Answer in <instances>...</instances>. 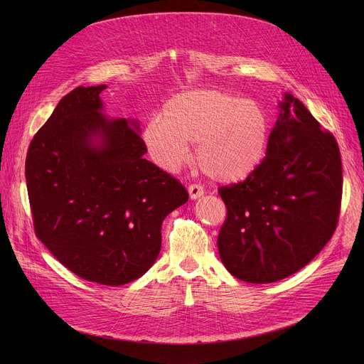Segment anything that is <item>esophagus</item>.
<instances>
[{
  "instance_id": "esophagus-1",
  "label": "esophagus",
  "mask_w": 364,
  "mask_h": 364,
  "mask_svg": "<svg viewBox=\"0 0 364 364\" xmlns=\"http://www.w3.org/2000/svg\"><path fill=\"white\" fill-rule=\"evenodd\" d=\"M188 195L190 199H198L203 195V187L200 184H190L188 186Z\"/></svg>"
}]
</instances>
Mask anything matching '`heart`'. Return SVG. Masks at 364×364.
<instances>
[{"mask_svg":"<svg viewBox=\"0 0 364 364\" xmlns=\"http://www.w3.org/2000/svg\"><path fill=\"white\" fill-rule=\"evenodd\" d=\"M144 143L162 168L177 171L196 143V164L220 183H237L259 168L269 150L270 128L251 100L217 90L183 92L168 100L161 118L144 128Z\"/></svg>","mask_w":364,"mask_h":364,"instance_id":"b5f03b06","label":"heart"}]
</instances>
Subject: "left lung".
<instances>
[{"instance_id": "left-lung-1", "label": "left lung", "mask_w": 364, "mask_h": 364, "mask_svg": "<svg viewBox=\"0 0 364 364\" xmlns=\"http://www.w3.org/2000/svg\"><path fill=\"white\" fill-rule=\"evenodd\" d=\"M218 193L227 208L217 240L225 269L247 283L296 273L336 230L342 164L333 134L286 94L259 168Z\"/></svg>"}]
</instances>
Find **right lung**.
I'll use <instances>...</instances> for the list:
<instances>
[{
  "label": "right lung",
  "mask_w": 364,
  "mask_h": 364,
  "mask_svg": "<svg viewBox=\"0 0 364 364\" xmlns=\"http://www.w3.org/2000/svg\"><path fill=\"white\" fill-rule=\"evenodd\" d=\"M106 87L65 95L29 144L25 176L36 237L76 276L119 286L155 264L162 221L188 193L143 158L147 147L128 119L100 113Z\"/></svg>",
  "instance_id": "obj_1"
}]
</instances>
